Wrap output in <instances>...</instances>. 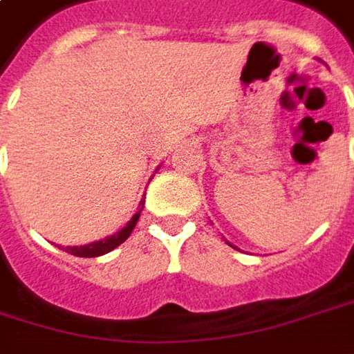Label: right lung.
I'll return each mask as SVG.
<instances>
[{
  "instance_id": "obj_1",
  "label": "right lung",
  "mask_w": 354,
  "mask_h": 354,
  "mask_svg": "<svg viewBox=\"0 0 354 354\" xmlns=\"http://www.w3.org/2000/svg\"><path fill=\"white\" fill-rule=\"evenodd\" d=\"M143 205V201H141ZM141 211H143V207L135 213L131 217V221L127 223L121 231H117L115 235H111V237L103 239V241H95V243H89V245H83V247H65V251L67 253H71V255L75 257H99V255H105V253H109V251H113L115 247H119L123 241H127V237L131 235V231L135 229V225L139 221V215H141Z\"/></svg>"
}]
</instances>
